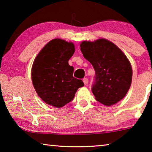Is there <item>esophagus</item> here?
Here are the masks:
<instances>
[{
	"mask_svg": "<svg viewBox=\"0 0 152 152\" xmlns=\"http://www.w3.org/2000/svg\"><path fill=\"white\" fill-rule=\"evenodd\" d=\"M83 83H84V84H85V85H86V86H87V85L88 84V83H89V80H88V79H87V78H85V79H83Z\"/></svg>",
	"mask_w": 152,
	"mask_h": 152,
	"instance_id": "1",
	"label": "esophagus"
}]
</instances>
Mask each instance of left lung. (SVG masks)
Wrapping results in <instances>:
<instances>
[{"mask_svg":"<svg viewBox=\"0 0 152 152\" xmlns=\"http://www.w3.org/2000/svg\"><path fill=\"white\" fill-rule=\"evenodd\" d=\"M85 58L95 71L92 92L95 99L106 106L116 104L126 96L132 81V67L124 53L105 39L82 41Z\"/></svg>","mask_w":152,"mask_h":152,"instance_id":"1","label":"left lung"}]
</instances>
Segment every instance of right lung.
Listing matches in <instances>:
<instances>
[{
    "mask_svg": "<svg viewBox=\"0 0 152 152\" xmlns=\"http://www.w3.org/2000/svg\"><path fill=\"white\" fill-rule=\"evenodd\" d=\"M75 52L73 42L61 39L48 42L34 58L31 79L39 97L47 104L59 108L71 102L84 83L73 77L69 60Z\"/></svg>",
    "mask_w": 152,
    "mask_h": 152,
    "instance_id": "obj_1",
    "label": "right lung"
}]
</instances>
